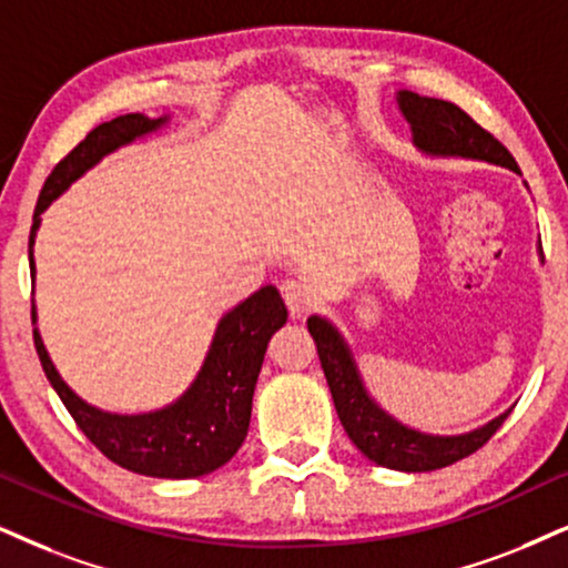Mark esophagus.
<instances>
[{"instance_id": "obj_1", "label": "esophagus", "mask_w": 568, "mask_h": 568, "mask_svg": "<svg viewBox=\"0 0 568 568\" xmlns=\"http://www.w3.org/2000/svg\"><path fill=\"white\" fill-rule=\"evenodd\" d=\"M280 296H283L293 320L304 317L308 306H312V296H308V291L298 283V280H285V283L280 285Z\"/></svg>"}]
</instances>
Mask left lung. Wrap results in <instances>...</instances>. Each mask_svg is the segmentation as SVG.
I'll return each mask as SVG.
<instances>
[{
  "label": "left lung",
  "instance_id": "left-lung-1",
  "mask_svg": "<svg viewBox=\"0 0 568 568\" xmlns=\"http://www.w3.org/2000/svg\"><path fill=\"white\" fill-rule=\"evenodd\" d=\"M396 102L406 123L412 125L414 146L419 152L429 156L479 160L519 172V164L504 143L493 133H487L483 125H477L462 106L443 102V99L419 97L414 91H398ZM306 327L317 343L322 369H325L343 429L356 448L377 466L398 471L443 469V466L462 462V458L483 448L506 422L508 412L466 435H425L419 429L400 425L367 393L343 335L317 314L306 320Z\"/></svg>",
  "mask_w": 568,
  "mask_h": 568
}]
</instances>
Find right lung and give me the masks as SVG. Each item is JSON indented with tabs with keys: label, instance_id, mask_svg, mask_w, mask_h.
Wrapping results in <instances>:
<instances>
[{
	"label": "right lung",
	"instance_id": "obj_1",
	"mask_svg": "<svg viewBox=\"0 0 568 568\" xmlns=\"http://www.w3.org/2000/svg\"><path fill=\"white\" fill-rule=\"evenodd\" d=\"M164 118H146L141 112L120 114L110 123L97 125L47 178L33 212L28 260L36 280L33 243L41 225V212L70 189L83 172L99 164L106 154L118 152L135 139L160 131ZM36 322V306H31ZM288 320V308L275 285H264L246 301L231 308L214 329L212 346L206 351L196 379L175 404L149 414H110L85 404L70 390L68 383L54 369L39 329H33L36 354L57 396L83 429V435L97 445L110 462L128 471L160 479H189L210 475L235 456L248 433L251 400H254L256 377H260L270 337Z\"/></svg>",
	"mask_w": 568,
	"mask_h": 568
}]
</instances>
